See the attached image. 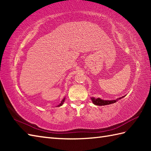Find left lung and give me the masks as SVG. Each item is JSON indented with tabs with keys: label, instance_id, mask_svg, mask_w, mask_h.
Wrapping results in <instances>:
<instances>
[{
	"label": "left lung",
	"instance_id": "8db88e82",
	"mask_svg": "<svg viewBox=\"0 0 151 151\" xmlns=\"http://www.w3.org/2000/svg\"><path fill=\"white\" fill-rule=\"evenodd\" d=\"M124 97H125V95L123 96V97H121L115 99V100H103V99H101L100 98L95 99V97H91V99L93 102V103L95 105L104 106V105H108V104H111L115 103V102H116L117 101L119 100V99H121L122 98H123Z\"/></svg>",
	"mask_w": 151,
	"mask_h": 151
}]
</instances>
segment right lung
Segmentation results:
<instances>
[{"instance_id":"obj_1","label":"right lung","mask_w":151,"mask_h":151,"mask_svg":"<svg viewBox=\"0 0 151 151\" xmlns=\"http://www.w3.org/2000/svg\"><path fill=\"white\" fill-rule=\"evenodd\" d=\"M65 97H64V98L62 99V101H61V102L60 103V104L58 105L57 106H62V105H63V102H65Z\"/></svg>"}]
</instances>
